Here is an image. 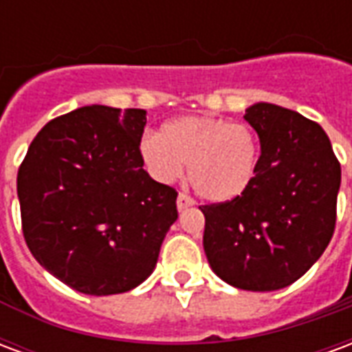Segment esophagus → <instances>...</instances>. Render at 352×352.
<instances>
[{
  "label": "esophagus",
  "instance_id": "esophagus-1",
  "mask_svg": "<svg viewBox=\"0 0 352 352\" xmlns=\"http://www.w3.org/2000/svg\"><path fill=\"white\" fill-rule=\"evenodd\" d=\"M194 204H196V201H194L190 196H186V194H179V196H177V209H179V211H184V209H188V207H192Z\"/></svg>",
  "mask_w": 352,
  "mask_h": 352
}]
</instances>
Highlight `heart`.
<instances>
[{
    "label": "heart",
    "instance_id": "heart-1",
    "mask_svg": "<svg viewBox=\"0 0 352 352\" xmlns=\"http://www.w3.org/2000/svg\"><path fill=\"white\" fill-rule=\"evenodd\" d=\"M139 151L148 173L160 183H173L186 164L192 188L214 204L243 196L258 173L256 131L219 116L173 118L162 126L160 135L141 139Z\"/></svg>",
    "mask_w": 352,
    "mask_h": 352
}]
</instances>
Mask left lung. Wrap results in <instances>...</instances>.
Returning a JSON list of instances; mask_svg holds the SVG:
<instances>
[{"label":"left lung","mask_w":352,"mask_h":352,"mask_svg":"<svg viewBox=\"0 0 352 352\" xmlns=\"http://www.w3.org/2000/svg\"><path fill=\"white\" fill-rule=\"evenodd\" d=\"M243 118L258 133V173L243 196L199 207L204 249L228 285L270 292L300 279L330 243L341 166L324 130L296 111L260 101Z\"/></svg>","instance_id":"8db88e82"}]
</instances>
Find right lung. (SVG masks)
<instances>
[{"label":"right lung","mask_w":352,"mask_h":352,"mask_svg":"<svg viewBox=\"0 0 352 352\" xmlns=\"http://www.w3.org/2000/svg\"><path fill=\"white\" fill-rule=\"evenodd\" d=\"M143 109L88 105L50 120L16 177L35 260L90 296L128 292L153 273L177 192L143 169Z\"/></svg>","instance_id":"1"}]
</instances>
